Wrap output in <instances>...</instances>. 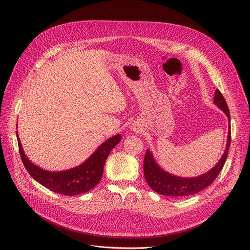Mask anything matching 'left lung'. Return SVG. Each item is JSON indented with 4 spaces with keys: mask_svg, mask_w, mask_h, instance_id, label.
Here are the masks:
<instances>
[{
    "mask_svg": "<svg viewBox=\"0 0 250 250\" xmlns=\"http://www.w3.org/2000/svg\"><path fill=\"white\" fill-rule=\"evenodd\" d=\"M213 103L217 104L219 108L226 114L229 120V133H228V141L226 150L220 159V161L212 167L207 173L200 175L198 177H179L173 175L171 173L163 170L155 161L152 152L149 149L146 150L145 156L144 163V171L145 177L149 187L156 193L169 196V197H184L189 195H194L203 189L209 186L215 179L227 160L229 148L230 146V115L228 108L227 102L220 92L217 90L215 93V98H213Z\"/></svg>",
    "mask_w": 250,
    "mask_h": 250,
    "instance_id": "obj_1",
    "label": "left lung"
}]
</instances>
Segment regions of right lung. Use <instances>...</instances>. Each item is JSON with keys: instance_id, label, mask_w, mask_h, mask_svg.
I'll return each instance as SVG.
<instances>
[{"instance_id": "obj_1", "label": "right lung", "mask_w": 250, "mask_h": 250, "mask_svg": "<svg viewBox=\"0 0 250 250\" xmlns=\"http://www.w3.org/2000/svg\"><path fill=\"white\" fill-rule=\"evenodd\" d=\"M17 138L22 163L35 181L57 194L75 196L90 191L101 181L105 159L121 141L122 136L116 134L104 141L82 164L63 171H47L33 164L23 152L18 131Z\"/></svg>"}]
</instances>
